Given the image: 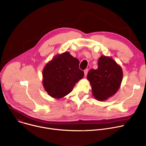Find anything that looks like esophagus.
<instances>
[{"label":"esophagus","mask_w":146,"mask_h":146,"mask_svg":"<svg viewBox=\"0 0 146 146\" xmlns=\"http://www.w3.org/2000/svg\"><path fill=\"white\" fill-rule=\"evenodd\" d=\"M84 75H85V76H86L87 74V73H88V69H86V70H84Z\"/></svg>","instance_id":"esophagus-1"}]
</instances>
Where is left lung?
<instances>
[{"instance_id": "1", "label": "left lung", "mask_w": 146, "mask_h": 146, "mask_svg": "<svg viewBox=\"0 0 146 146\" xmlns=\"http://www.w3.org/2000/svg\"><path fill=\"white\" fill-rule=\"evenodd\" d=\"M98 69H91L87 80L92 95L98 100L104 101L113 96L119 90L122 80L121 67L110 56L102 55L98 60Z\"/></svg>"}]
</instances>
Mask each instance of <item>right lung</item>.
<instances>
[{
	"label": "right lung",
	"instance_id": "right-lung-1",
	"mask_svg": "<svg viewBox=\"0 0 146 146\" xmlns=\"http://www.w3.org/2000/svg\"><path fill=\"white\" fill-rule=\"evenodd\" d=\"M79 63L77 58L66 51L55 55L45 65L42 84L50 96L60 99L72 91L84 74L79 69Z\"/></svg>",
	"mask_w": 146,
	"mask_h": 146
}]
</instances>
